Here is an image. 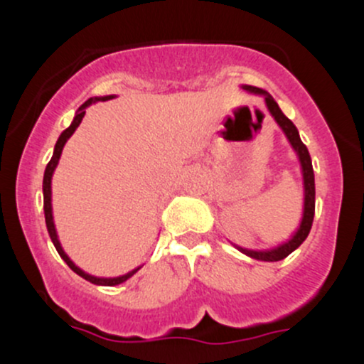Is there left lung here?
Returning a JSON list of instances; mask_svg holds the SVG:
<instances>
[{
	"instance_id": "1",
	"label": "left lung",
	"mask_w": 364,
	"mask_h": 364,
	"mask_svg": "<svg viewBox=\"0 0 364 364\" xmlns=\"http://www.w3.org/2000/svg\"><path fill=\"white\" fill-rule=\"evenodd\" d=\"M241 87H243L245 91H248V93L260 95V97H264V102H266L267 111H269L271 116L274 117L277 124L282 128V132L285 134L287 141L291 142L292 149L296 151L297 160H299V165H301V174H303V188H304L303 218H301L299 227H297L296 232L292 234L291 240L285 241V243H282V245H278V247L269 248V250H248V248H243V247H237V245H234L237 250H240L241 253H245V255L252 257V259L266 260V262H277V260H282V259H285L287 255H291V253L294 252L296 248L299 247V245L303 243L304 240H306L308 234H310L311 223H314V215H315L314 167H311L310 153H308L306 146H304L303 141H301L299 132H297L294 123H292V121L289 119V117L285 116L284 112H282V109L278 107L277 102L273 100V97H271L267 91L260 90V87H255V86H248V84H243Z\"/></svg>"
}]
</instances>
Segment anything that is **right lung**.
<instances>
[{
	"label": "right lung",
	"mask_w": 364,
	"mask_h": 364,
	"mask_svg": "<svg viewBox=\"0 0 364 364\" xmlns=\"http://www.w3.org/2000/svg\"><path fill=\"white\" fill-rule=\"evenodd\" d=\"M114 95H107V97H93L90 98V100L84 102L82 105L79 107V111H77L75 117H73L72 124L67 128V130L63 132V134L60 135V139H58L56 146H54V153H53V159H50L49 164H47L46 167V172H43V213H46V225H47V230H49V236H50V241H53V245L56 247L58 253H60L61 259L65 260V262L68 264L70 269L73 271V273H77L79 277H82L84 280L91 282V284L95 285H107V287H112V285H119L123 284V282H127L128 278L134 277L135 273H137L139 269H141V266L135 267V269H132L130 273L127 274H121V277H114V278H102V277H93V274L86 273V271L80 269L79 266H75V264L70 260V257L65 253L63 247H61L60 240H58V232H56V227H54V216H53V203H50V197H53V192H50V183H53V174L54 171H56L58 167V161H60V156H61V151H63L65 144H67V141L70 137L73 135V132L77 130V127L80 124V121H82L84 114H86V109L90 107L91 104H95V102H105V100H112Z\"/></svg>",
	"instance_id": "obj_1"
}]
</instances>
